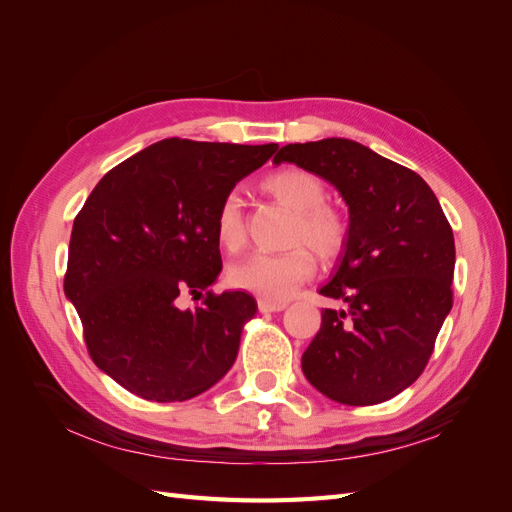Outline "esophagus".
<instances>
[{
	"instance_id": "34e87169",
	"label": "esophagus",
	"mask_w": 512,
	"mask_h": 512,
	"mask_svg": "<svg viewBox=\"0 0 512 512\" xmlns=\"http://www.w3.org/2000/svg\"><path fill=\"white\" fill-rule=\"evenodd\" d=\"M258 309L262 314H273V312H282L286 309L284 301H267V299H258Z\"/></svg>"
}]
</instances>
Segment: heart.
Wrapping results in <instances>:
<instances>
[{"label": "heart", "mask_w": 512, "mask_h": 512, "mask_svg": "<svg viewBox=\"0 0 512 512\" xmlns=\"http://www.w3.org/2000/svg\"><path fill=\"white\" fill-rule=\"evenodd\" d=\"M275 203L294 213L288 228L284 252H258L230 267V282L237 288L258 294L267 301H286L301 282L314 273L316 262L312 247L320 260H333L344 250L348 239V222L344 213L331 207L324 181L299 166L273 170L260 181ZM215 239L228 252H239L245 243V220L237 194H226L215 211Z\"/></svg>", "instance_id": "b5f03b06"}]
</instances>
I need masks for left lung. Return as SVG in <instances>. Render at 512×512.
<instances>
[{"mask_svg":"<svg viewBox=\"0 0 512 512\" xmlns=\"http://www.w3.org/2000/svg\"><path fill=\"white\" fill-rule=\"evenodd\" d=\"M335 185L348 205L342 262L320 294L324 309L301 359L322 395L374 406L423 374L453 307L455 239L436 194L414 170L348 138L286 145L273 158Z\"/></svg>","mask_w":512,"mask_h":512,"instance_id":"8db88e82","label":"left lung"}]
</instances>
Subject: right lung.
I'll return each instance as SVG.
<instances>
[{
    "mask_svg": "<svg viewBox=\"0 0 512 512\" xmlns=\"http://www.w3.org/2000/svg\"><path fill=\"white\" fill-rule=\"evenodd\" d=\"M277 145L166 138L100 179L76 215L64 280L94 363L149 401H185L222 380L256 314L243 290L213 294L222 271L215 211ZM208 290L181 310L185 291Z\"/></svg>",
    "mask_w": 512,
    "mask_h": 512,
    "instance_id": "add662e5",
    "label": "right lung"
}]
</instances>
